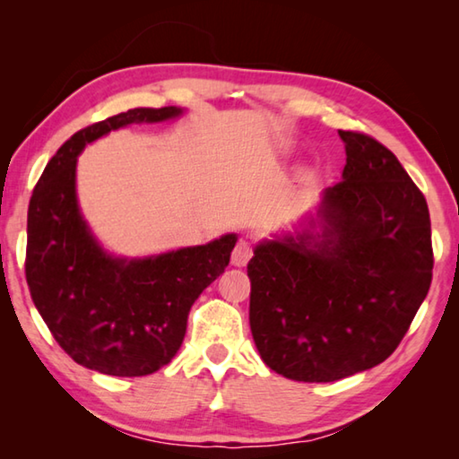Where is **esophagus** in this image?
Segmentation results:
<instances>
[{"label": "esophagus", "mask_w": 459, "mask_h": 459, "mask_svg": "<svg viewBox=\"0 0 459 459\" xmlns=\"http://www.w3.org/2000/svg\"><path fill=\"white\" fill-rule=\"evenodd\" d=\"M251 257H253V248L251 245L245 243V240H240V243H237V247L232 248V265L235 267H245Z\"/></svg>", "instance_id": "34e87169"}]
</instances>
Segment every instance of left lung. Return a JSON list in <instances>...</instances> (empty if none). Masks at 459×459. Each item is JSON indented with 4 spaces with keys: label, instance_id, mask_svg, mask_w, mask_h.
Segmentation results:
<instances>
[{
    "label": "left lung",
    "instance_id": "left-lung-1",
    "mask_svg": "<svg viewBox=\"0 0 459 459\" xmlns=\"http://www.w3.org/2000/svg\"><path fill=\"white\" fill-rule=\"evenodd\" d=\"M338 134L346 166L322 194V232L265 240L247 265L255 346L271 370L304 383H333L385 362L433 275L421 190L375 137Z\"/></svg>",
    "mask_w": 459,
    "mask_h": 459
}]
</instances>
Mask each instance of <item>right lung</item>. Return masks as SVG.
<instances>
[{
  "mask_svg": "<svg viewBox=\"0 0 459 459\" xmlns=\"http://www.w3.org/2000/svg\"><path fill=\"white\" fill-rule=\"evenodd\" d=\"M178 107L129 108L68 139L28 206L26 281L34 306L74 362L111 377H145L180 351L198 295L224 273L237 235L147 259H117L92 238L76 202V155L108 131L158 123Z\"/></svg>",
  "mask_w": 459,
  "mask_h": 459,
  "instance_id": "obj_1",
  "label": "right lung"
}]
</instances>
